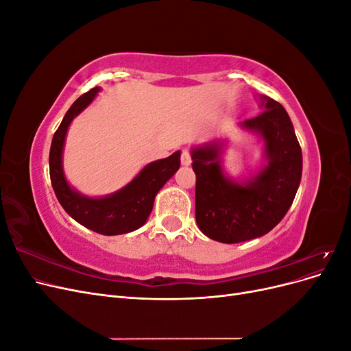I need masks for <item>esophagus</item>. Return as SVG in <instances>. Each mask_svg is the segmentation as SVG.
Wrapping results in <instances>:
<instances>
[{
    "mask_svg": "<svg viewBox=\"0 0 351 351\" xmlns=\"http://www.w3.org/2000/svg\"><path fill=\"white\" fill-rule=\"evenodd\" d=\"M190 164H192V156H190V154L187 151H183V154H182V165L183 167H189Z\"/></svg>",
    "mask_w": 351,
    "mask_h": 351,
    "instance_id": "obj_1",
    "label": "esophagus"
}]
</instances>
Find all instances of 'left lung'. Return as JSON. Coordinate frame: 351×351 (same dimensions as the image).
I'll use <instances>...</instances> for the list:
<instances>
[{
	"label": "left lung",
	"instance_id": "8db88e82",
	"mask_svg": "<svg viewBox=\"0 0 351 351\" xmlns=\"http://www.w3.org/2000/svg\"><path fill=\"white\" fill-rule=\"evenodd\" d=\"M263 112L240 121V130L262 142V164L249 177L232 178L224 169L228 139H214L190 151L196 173V222L209 239L241 243L269 232L290 209L300 186L303 158L282 105L259 95Z\"/></svg>",
	"mask_w": 351,
	"mask_h": 351
}]
</instances>
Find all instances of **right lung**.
<instances>
[{
	"mask_svg": "<svg viewBox=\"0 0 351 351\" xmlns=\"http://www.w3.org/2000/svg\"><path fill=\"white\" fill-rule=\"evenodd\" d=\"M97 86L82 95L66 112L49 151V176L56 196L67 214L79 224L104 236H119L141 228L151 215L159 190L180 168V151L146 164L132 182L105 196H88L74 189L62 167V154L69 127L76 117L97 98Z\"/></svg>",
	"mask_w": 351,
	"mask_h": 351,
	"instance_id": "1",
	"label": "right lung"
}]
</instances>
